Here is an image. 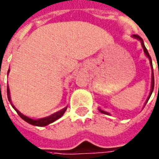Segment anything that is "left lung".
I'll return each mask as SVG.
<instances>
[{
	"label": "left lung",
	"instance_id": "left-lung-1",
	"mask_svg": "<svg viewBox=\"0 0 159 159\" xmlns=\"http://www.w3.org/2000/svg\"><path fill=\"white\" fill-rule=\"evenodd\" d=\"M132 37L135 39H137V40H139V42L141 43V45H142V47H143V52H144V54H145V56L149 58V60H150V63H151V66H152V58H151V57H150V55H149V53H148V50L146 49V48H145V46H144V43H143V39L141 38L139 35H138V34H133L132 35ZM152 70V89H151V92H150V94H149V97H148L147 100H146V102H145V104H146V102H148V100L150 99V98H151V96H152V91H153V89H154V75H153V70ZM158 75H159V67H158ZM158 91H159V84H158ZM98 111H100L101 113H102V114H106V115H110V113L109 112H107V111H102V110H101L100 108H98Z\"/></svg>",
	"mask_w": 159,
	"mask_h": 159
}]
</instances>
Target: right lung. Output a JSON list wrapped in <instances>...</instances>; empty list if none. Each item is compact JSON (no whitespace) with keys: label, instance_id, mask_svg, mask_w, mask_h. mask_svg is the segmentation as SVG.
Returning a JSON list of instances; mask_svg holds the SVG:
<instances>
[{"label":"right lung","instance_id":"add662e5","mask_svg":"<svg viewBox=\"0 0 159 159\" xmlns=\"http://www.w3.org/2000/svg\"><path fill=\"white\" fill-rule=\"evenodd\" d=\"M8 73H9V70H8V71H7V75H8ZM7 99H8V101L10 102L12 107L15 109V111L17 112V114H18V115H19V116H20L23 120L26 121L27 123H29V124H30V125H34V126H41V127H42V126H46V125L51 124V123H53V122L57 121V119H59L61 116H62V115L64 114V112H65L66 110H67V107H65V108L61 109V111H57V112L54 113V114L50 115V116H46V117H43V118H39V119H32L31 117H29V116L23 115L22 113H20V111H18L16 107L13 105V103H12L11 102V97H10V90H9V87H8V86H7Z\"/></svg>","mask_w":159,"mask_h":159}]
</instances>
